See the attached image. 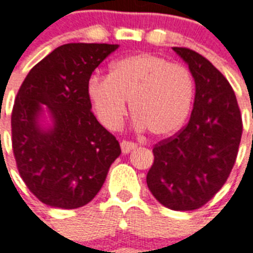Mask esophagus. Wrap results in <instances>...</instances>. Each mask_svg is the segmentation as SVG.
<instances>
[{"label":"esophagus","mask_w":253,"mask_h":253,"mask_svg":"<svg viewBox=\"0 0 253 253\" xmlns=\"http://www.w3.org/2000/svg\"><path fill=\"white\" fill-rule=\"evenodd\" d=\"M121 148H122L123 154H128V152H131L132 150L136 148V143L128 142V140H123L122 143H121Z\"/></svg>","instance_id":"esophagus-1"}]
</instances>
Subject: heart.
I'll return each mask as SVG.
<instances>
[{
  "mask_svg": "<svg viewBox=\"0 0 253 253\" xmlns=\"http://www.w3.org/2000/svg\"><path fill=\"white\" fill-rule=\"evenodd\" d=\"M87 92L109 130L121 127L130 102L134 126L163 136L178 131L188 117L195 82L183 65L154 54H135L111 63L109 78H90Z\"/></svg>",
  "mask_w": 253,
  "mask_h": 253,
  "instance_id": "b5f03b06",
  "label": "heart"
}]
</instances>
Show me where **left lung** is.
I'll list each match as a JSON object with an SVG mask.
<instances>
[{
	"instance_id": "8db88e82",
	"label": "left lung",
	"mask_w": 253,
	"mask_h": 253,
	"mask_svg": "<svg viewBox=\"0 0 253 253\" xmlns=\"http://www.w3.org/2000/svg\"><path fill=\"white\" fill-rule=\"evenodd\" d=\"M188 65L195 99L187 126L155 144L147 186L173 211H192L212 199L227 182L242 139V115L225 77L194 50L172 47Z\"/></svg>"
}]
</instances>
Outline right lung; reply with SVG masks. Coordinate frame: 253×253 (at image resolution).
Listing matches in <instances>:
<instances>
[{
  "instance_id": "add662e5",
  "label": "right lung",
  "mask_w": 253,
  "mask_h": 253,
  "mask_svg": "<svg viewBox=\"0 0 253 253\" xmlns=\"http://www.w3.org/2000/svg\"><path fill=\"white\" fill-rule=\"evenodd\" d=\"M109 43H66L38 62L21 84L11 113L13 152L33 194L54 208L91 202L121 146L91 113L92 71L118 49Z\"/></svg>"
}]
</instances>
